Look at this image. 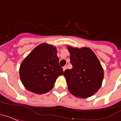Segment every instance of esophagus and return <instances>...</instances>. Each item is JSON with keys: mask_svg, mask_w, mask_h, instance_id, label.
Returning <instances> with one entry per match:
<instances>
[{"mask_svg": "<svg viewBox=\"0 0 121 121\" xmlns=\"http://www.w3.org/2000/svg\"><path fill=\"white\" fill-rule=\"evenodd\" d=\"M66 69H67V66H64V67H63V71H65Z\"/></svg>", "mask_w": 121, "mask_h": 121, "instance_id": "1", "label": "esophagus"}]
</instances>
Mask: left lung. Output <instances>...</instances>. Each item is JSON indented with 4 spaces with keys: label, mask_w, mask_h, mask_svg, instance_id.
<instances>
[{
    "label": "left lung",
    "mask_w": 121,
    "mask_h": 121,
    "mask_svg": "<svg viewBox=\"0 0 121 121\" xmlns=\"http://www.w3.org/2000/svg\"><path fill=\"white\" fill-rule=\"evenodd\" d=\"M70 53L71 69L63 73L69 92L74 96L85 99L96 93L102 86L104 70L91 48L67 46Z\"/></svg>",
    "instance_id": "1"
}]
</instances>
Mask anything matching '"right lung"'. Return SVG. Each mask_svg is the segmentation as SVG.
<instances>
[{
    "mask_svg": "<svg viewBox=\"0 0 121 121\" xmlns=\"http://www.w3.org/2000/svg\"><path fill=\"white\" fill-rule=\"evenodd\" d=\"M63 73L59 65L57 48L47 43L40 44L25 58L20 66L21 82L26 89L36 94L52 89L56 80Z\"/></svg>",
    "mask_w": 121,
    "mask_h": 121,
    "instance_id": "add662e5",
    "label": "right lung"
}]
</instances>
